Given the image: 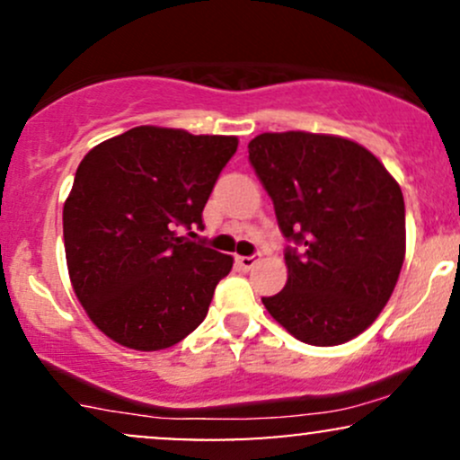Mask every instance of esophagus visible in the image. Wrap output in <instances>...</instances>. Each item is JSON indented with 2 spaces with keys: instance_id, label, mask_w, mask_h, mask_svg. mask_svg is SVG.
Listing matches in <instances>:
<instances>
[{
  "instance_id": "esophagus-1",
  "label": "esophagus",
  "mask_w": 460,
  "mask_h": 460,
  "mask_svg": "<svg viewBox=\"0 0 460 460\" xmlns=\"http://www.w3.org/2000/svg\"><path fill=\"white\" fill-rule=\"evenodd\" d=\"M237 266L242 268V270H251L252 266H255L257 261H260V255H248V257H235Z\"/></svg>"
}]
</instances>
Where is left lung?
Listing matches in <instances>:
<instances>
[{
  "label": "left lung",
  "instance_id": "left-lung-1",
  "mask_svg": "<svg viewBox=\"0 0 460 460\" xmlns=\"http://www.w3.org/2000/svg\"><path fill=\"white\" fill-rule=\"evenodd\" d=\"M272 199L288 283L261 303L311 346H337L376 320L404 261V199L367 149L337 136L285 131L248 142Z\"/></svg>",
  "mask_w": 460,
  "mask_h": 460
}]
</instances>
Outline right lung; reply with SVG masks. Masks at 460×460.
<instances>
[{"label": "right lung", "mask_w": 460, "mask_h": 460, "mask_svg": "<svg viewBox=\"0 0 460 460\" xmlns=\"http://www.w3.org/2000/svg\"><path fill=\"white\" fill-rule=\"evenodd\" d=\"M235 151L234 136L145 125L79 162L62 212L68 274L116 344L162 350L205 320L234 260L189 238L203 231L205 203Z\"/></svg>", "instance_id": "obj_1"}]
</instances>
